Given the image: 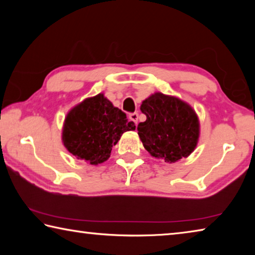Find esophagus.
<instances>
[{
	"label": "esophagus",
	"instance_id": "obj_1",
	"mask_svg": "<svg viewBox=\"0 0 255 255\" xmlns=\"http://www.w3.org/2000/svg\"><path fill=\"white\" fill-rule=\"evenodd\" d=\"M129 119H130L131 122H133L135 124H137V122H138V114H137V112H132V114L129 115Z\"/></svg>",
	"mask_w": 255,
	"mask_h": 255
}]
</instances>
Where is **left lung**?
<instances>
[{"label":"left lung","mask_w":255,"mask_h":255,"mask_svg":"<svg viewBox=\"0 0 255 255\" xmlns=\"http://www.w3.org/2000/svg\"><path fill=\"white\" fill-rule=\"evenodd\" d=\"M140 110L146 120L138 124V135L152 156L175 162L191 154L199 137V122L191 107L155 93L143 101Z\"/></svg>","instance_id":"1"}]
</instances>
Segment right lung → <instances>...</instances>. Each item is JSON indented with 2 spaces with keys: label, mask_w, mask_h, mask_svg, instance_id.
<instances>
[{
  "label": "right lung",
  "mask_w": 255,
  "mask_h": 255,
  "mask_svg": "<svg viewBox=\"0 0 255 255\" xmlns=\"http://www.w3.org/2000/svg\"><path fill=\"white\" fill-rule=\"evenodd\" d=\"M124 111L98 94L70 111L63 128V141L68 152L77 158L97 165L110 157L112 146L123 133L135 130Z\"/></svg>",
  "instance_id": "right-lung-1"
}]
</instances>
